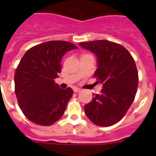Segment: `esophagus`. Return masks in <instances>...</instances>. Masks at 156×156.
Listing matches in <instances>:
<instances>
[{"mask_svg": "<svg viewBox=\"0 0 156 156\" xmlns=\"http://www.w3.org/2000/svg\"><path fill=\"white\" fill-rule=\"evenodd\" d=\"M80 88H77V87H75V88H74V89H73V91L74 92H76V93H77V92H80Z\"/></svg>", "mask_w": 156, "mask_h": 156, "instance_id": "obj_1", "label": "esophagus"}]
</instances>
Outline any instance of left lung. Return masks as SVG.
Wrapping results in <instances>:
<instances>
[{
  "mask_svg": "<svg viewBox=\"0 0 156 156\" xmlns=\"http://www.w3.org/2000/svg\"><path fill=\"white\" fill-rule=\"evenodd\" d=\"M79 44L97 58L94 76L103 87L84 106L85 113L98 126H112L122 119L137 93L138 73L134 60L124 47L109 41Z\"/></svg>",
  "mask_w": 156,
  "mask_h": 156,
  "instance_id": "8db88e82",
  "label": "left lung"
}]
</instances>
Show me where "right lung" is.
Here are the masks:
<instances>
[{
    "instance_id": "obj_1",
    "label": "right lung",
    "mask_w": 156,
    "mask_h": 156,
    "mask_svg": "<svg viewBox=\"0 0 156 156\" xmlns=\"http://www.w3.org/2000/svg\"><path fill=\"white\" fill-rule=\"evenodd\" d=\"M76 48L67 41H48L29 49L22 58L15 73V92L31 122L51 126L64 114L73 90L60 88L55 79L61 73L65 54Z\"/></svg>"
}]
</instances>
